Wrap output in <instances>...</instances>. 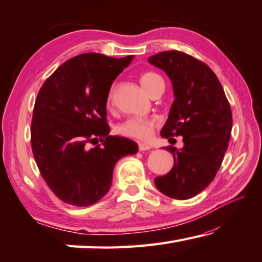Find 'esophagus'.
<instances>
[{
	"label": "esophagus",
	"mask_w": 262,
	"mask_h": 262,
	"mask_svg": "<svg viewBox=\"0 0 262 262\" xmlns=\"http://www.w3.org/2000/svg\"><path fill=\"white\" fill-rule=\"evenodd\" d=\"M139 150L140 151H144V150H149V149H150L151 147L149 146V144H147V143H142V142H140L139 144Z\"/></svg>",
	"instance_id": "1"
}]
</instances>
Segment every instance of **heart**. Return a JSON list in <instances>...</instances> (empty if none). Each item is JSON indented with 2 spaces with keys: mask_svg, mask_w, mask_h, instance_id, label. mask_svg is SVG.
I'll return each mask as SVG.
<instances>
[{
  "mask_svg": "<svg viewBox=\"0 0 262 262\" xmlns=\"http://www.w3.org/2000/svg\"><path fill=\"white\" fill-rule=\"evenodd\" d=\"M140 82L144 90L148 93H150L154 87L160 82H163V79L155 72H144L140 76ZM114 91L111 89L106 97V105L111 106L113 102ZM159 120L154 116H132L119 123L115 128L116 134L124 136V138H130L136 140H148L152 135V132L155 129Z\"/></svg>",
  "mask_w": 262,
  "mask_h": 262,
  "instance_id": "obj_1",
  "label": "heart"
}]
</instances>
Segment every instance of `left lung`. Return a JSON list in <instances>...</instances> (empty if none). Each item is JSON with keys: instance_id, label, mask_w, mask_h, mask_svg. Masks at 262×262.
I'll list each match as a JSON object with an SVG mask.
<instances>
[{"instance_id": "8db88e82", "label": "left lung", "mask_w": 262, "mask_h": 262, "mask_svg": "<svg viewBox=\"0 0 262 262\" xmlns=\"http://www.w3.org/2000/svg\"><path fill=\"white\" fill-rule=\"evenodd\" d=\"M171 79L175 100L161 130L169 142L183 136L184 147L168 146L173 167L155 178L162 193L173 199L192 198L217 175L228 147L232 112L219 79L205 63L188 53L171 50L149 58Z\"/></svg>"}]
</instances>
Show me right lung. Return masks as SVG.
<instances>
[{"label": "right lung", "instance_id": "1", "mask_svg": "<svg viewBox=\"0 0 262 262\" xmlns=\"http://www.w3.org/2000/svg\"><path fill=\"white\" fill-rule=\"evenodd\" d=\"M134 56L82 53L60 65L37 94L31 148L37 167L60 201L90 206L112 185L120 159L138 152L132 140L110 135L106 97Z\"/></svg>", "mask_w": 262, "mask_h": 262}]
</instances>
